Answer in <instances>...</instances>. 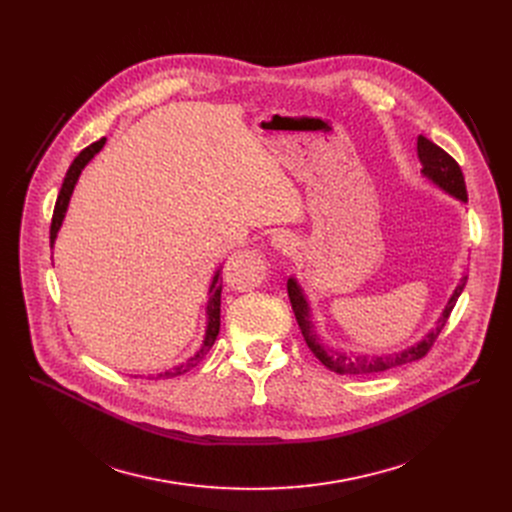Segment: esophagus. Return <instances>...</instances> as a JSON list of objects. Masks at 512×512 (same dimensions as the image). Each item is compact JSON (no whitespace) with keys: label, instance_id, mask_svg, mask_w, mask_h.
Here are the masks:
<instances>
[{"label":"esophagus","instance_id":"34e87169","mask_svg":"<svg viewBox=\"0 0 512 512\" xmlns=\"http://www.w3.org/2000/svg\"><path fill=\"white\" fill-rule=\"evenodd\" d=\"M272 247L282 253H292V249L297 247V238H294V234H290L286 230H278L272 234Z\"/></svg>","mask_w":512,"mask_h":512}]
</instances>
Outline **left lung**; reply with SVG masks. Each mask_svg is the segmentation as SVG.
Masks as SVG:
<instances>
[{"label": "left lung", "instance_id": "1", "mask_svg": "<svg viewBox=\"0 0 512 512\" xmlns=\"http://www.w3.org/2000/svg\"><path fill=\"white\" fill-rule=\"evenodd\" d=\"M417 155L423 164L421 174L427 180H432L436 186L442 188L444 193L452 195L454 199L467 203V186H465V176L461 172V166L456 164V161L444 149H440L436 143H432L429 139H425L423 134H419ZM465 284H467V276H463L461 282L456 284L452 297L448 299L442 315L436 321V326L429 330L419 342H415L413 346H407L405 351L382 353V355H365V353L355 355V353L338 351V348H332V346H324L319 334L315 332V324L311 321V307H309V301L305 297L301 284L297 282V278H288L286 288H288V299H290L294 317H297V321H299L301 334H303L307 346L311 348V353L321 363L338 375H375V373H384V371L402 367L407 363L419 361L421 357L427 355L429 348L434 346L436 338L440 336L442 328L446 326L450 311L454 309L456 301H459Z\"/></svg>", "mask_w": 512, "mask_h": 512}]
</instances>
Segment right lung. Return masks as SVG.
I'll return each mask as SVG.
<instances>
[{"mask_svg":"<svg viewBox=\"0 0 512 512\" xmlns=\"http://www.w3.org/2000/svg\"><path fill=\"white\" fill-rule=\"evenodd\" d=\"M103 145H105V139L95 141L93 145H89L87 149L80 151V153L74 157L72 166L68 168L66 178H64V182H62V188H60V195H58L56 207H53V218H51V228H49V242H51V247H53V242H56L58 232H60V228H62V222H64V218H66L68 203H70V197H72V193H74V186H76V182H78L80 172H83L85 166L89 164V161L103 149ZM218 280H220V270L215 272V276H213V280H211V284H209V292H207L209 299H207V307H205L207 326H205V336H203L201 346L197 348V353H195L193 357H188L186 361L178 363L176 367H172V369H168V371H164V373H157L155 378H176V375H182V373H186L188 369H193V367L209 353V348L213 346L215 338H218V334H220L222 284H220Z\"/></svg>","mask_w":512,"mask_h":512,"instance_id":"right-lung-1","label":"right lung"}]
</instances>
